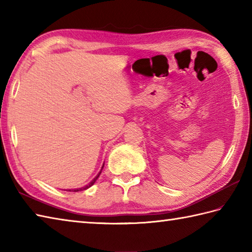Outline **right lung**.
Masks as SVG:
<instances>
[{"instance_id": "right-lung-1", "label": "right lung", "mask_w": 252, "mask_h": 252, "mask_svg": "<svg viewBox=\"0 0 252 252\" xmlns=\"http://www.w3.org/2000/svg\"><path fill=\"white\" fill-rule=\"evenodd\" d=\"M103 168H104V164H103V167H101V169H100V171H99V173L97 174V175H96L95 176V178L92 180V181H91L90 182V183L89 184H87V185H84L83 187H80V189H68L69 191H80V190H85V189H90V187L91 186H92L94 183H95V182H96V180H97L98 179V176H99V174L101 173V170H103Z\"/></svg>"}]
</instances>
